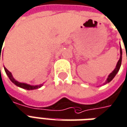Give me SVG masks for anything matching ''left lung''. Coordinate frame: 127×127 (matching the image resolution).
<instances>
[{
  "label": "left lung",
  "instance_id": "1",
  "mask_svg": "<svg viewBox=\"0 0 127 127\" xmlns=\"http://www.w3.org/2000/svg\"><path fill=\"white\" fill-rule=\"evenodd\" d=\"M120 57L119 61H118V63H117L116 68H115L113 71L108 76V78H107V80H106V82L104 83V85H106V84H107V83H109V82H111V80L113 79V78L116 76V75L117 74V73L118 72V71L120 70V66H121V63H122V49H121V46H120Z\"/></svg>",
  "mask_w": 127,
  "mask_h": 127
}]
</instances>
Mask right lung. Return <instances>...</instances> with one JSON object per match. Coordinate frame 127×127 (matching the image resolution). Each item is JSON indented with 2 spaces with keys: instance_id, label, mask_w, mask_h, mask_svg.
Returning a JSON list of instances; mask_svg holds the SVG:
<instances>
[{
  "instance_id": "right-lung-1",
  "label": "right lung",
  "mask_w": 127,
  "mask_h": 127,
  "mask_svg": "<svg viewBox=\"0 0 127 127\" xmlns=\"http://www.w3.org/2000/svg\"><path fill=\"white\" fill-rule=\"evenodd\" d=\"M0 50H2L1 48H0ZM0 53H1V51H0ZM4 69H5V73H6V74H7L8 77H9V80H10L11 82L14 83V85H16L17 87H20V88H23L24 89H27V90H33V89H37L40 88L42 85H43V84H40V85H29V84H27V83H24V82H18V81L16 80L14 78V77H13V76H12V74H11V73L10 72V71H8L5 67H4Z\"/></svg>"
}]
</instances>
